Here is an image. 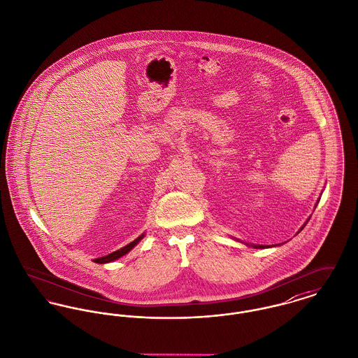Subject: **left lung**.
I'll return each instance as SVG.
<instances>
[{
    "label": "left lung",
    "mask_w": 358,
    "mask_h": 358,
    "mask_svg": "<svg viewBox=\"0 0 358 358\" xmlns=\"http://www.w3.org/2000/svg\"><path fill=\"white\" fill-rule=\"evenodd\" d=\"M301 229H303V228H301ZM254 247H255V248H264L266 245H254ZM267 247H268V245H267Z\"/></svg>",
    "instance_id": "left-lung-1"
}]
</instances>
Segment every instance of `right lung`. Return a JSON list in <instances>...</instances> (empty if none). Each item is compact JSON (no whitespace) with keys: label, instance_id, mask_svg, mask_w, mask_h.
<instances>
[{"label":"right lung","instance_id":"add662e5","mask_svg":"<svg viewBox=\"0 0 358 358\" xmlns=\"http://www.w3.org/2000/svg\"><path fill=\"white\" fill-rule=\"evenodd\" d=\"M143 238V235H141L140 238H136L134 241H131V243H129L127 245H124L123 248H120L118 251H114V252H111V254H108V255H106V257H101V258H97L95 259L96 263H107V262H113V261H115V259H118L120 257H123L124 254H127L141 238Z\"/></svg>","mask_w":358,"mask_h":358}]
</instances>
